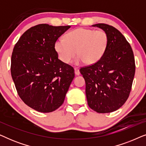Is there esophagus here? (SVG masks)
<instances>
[{
    "label": "esophagus",
    "instance_id": "34e87169",
    "mask_svg": "<svg viewBox=\"0 0 146 146\" xmlns=\"http://www.w3.org/2000/svg\"><path fill=\"white\" fill-rule=\"evenodd\" d=\"M74 71H75V74L78 76L80 75V70H78V68H74Z\"/></svg>",
    "mask_w": 146,
    "mask_h": 146
}]
</instances>
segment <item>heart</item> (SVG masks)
Listing matches in <instances>:
<instances>
[{"label": "heart", "mask_w": 146, "mask_h": 146, "mask_svg": "<svg viewBox=\"0 0 146 146\" xmlns=\"http://www.w3.org/2000/svg\"><path fill=\"white\" fill-rule=\"evenodd\" d=\"M108 42V35L103 30L78 28L68 33L64 38L56 40L54 49L63 63L70 62L77 53L78 56L76 59V64L85 62L92 65L103 57Z\"/></svg>", "instance_id": "b5f03b06"}]
</instances>
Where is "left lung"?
Returning a JSON list of instances; mask_svg holds the SVG:
<instances>
[{"label": "left lung", "mask_w": 146, "mask_h": 146, "mask_svg": "<svg viewBox=\"0 0 146 146\" xmlns=\"http://www.w3.org/2000/svg\"><path fill=\"white\" fill-rule=\"evenodd\" d=\"M106 31L109 42L103 57L80 69L86 82L88 104L98 113H110L124 104L130 93L135 65L133 52L125 38L112 26L92 25Z\"/></svg>", "instance_id": "1"}]
</instances>
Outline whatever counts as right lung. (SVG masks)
<instances>
[{
  "mask_svg": "<svg viewBox=\"0 0 146 146\" xmlns=\"http://www.w3.org/2000/svg\"><path fill=\"white\" fill-rule=\"evenodd\" d=\"M70 26L40 24L21 36L13 48L11 72L19 97L40 112L56 110L64 101L74 70L58 59L54 43Z\"/></svg>",
  "mask_w": 146,
  "mask_h": 146,
  "instance_id": "add662e5",
  "label": "right lung"
}]
</instances>
